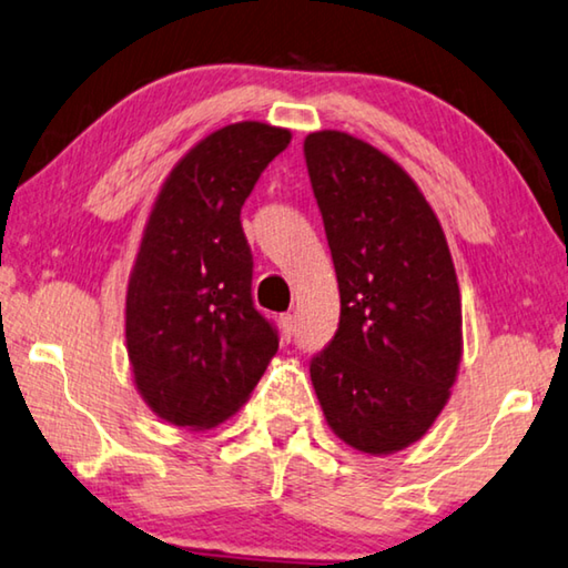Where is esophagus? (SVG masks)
I'll use <instances>...</instances> for the list:
<instances>
[{"label": "esophagus", "instance_id": "esophagus-1", "mask_svg": "<svg viewBox=\"0 0 568 568\" xmlns=\"http://www.w3.org/2000/svg\"><path fill=\"white\" fill-rule=\"evenodd\" d=\"M293 333H295V316H293V313H283V316H281V336H283L285 344L293 338Z\"/></svg>", "mask_w": 568, "mask_h": 568}]
</instances>
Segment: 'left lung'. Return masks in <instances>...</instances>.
<instances>
[{
	"instance_id": "obj_1",
	"label": "left lung",
	"mask_w": 568,
	"mask_h": 568,
	"mask_svg": "<svg viewBox=\"0 0 568 568\" xmlns=\"http://www.w3.org/2000/svg\"><path fill=\"white\" fill-rule=\"evenodd\" d=\"M303 154L341 295L338 328L311 358L313 389L346 445L394 453L432 427L460 366L445 232L407 171L362 139L316 131Z\"/></svg>"
}]
</instances>
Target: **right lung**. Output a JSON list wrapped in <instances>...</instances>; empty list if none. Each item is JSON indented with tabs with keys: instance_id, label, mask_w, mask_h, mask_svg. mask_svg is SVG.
<instances>
[{
	"instance_id": "obj_1",
	"label": "right lung",
	"mask_w": 568,
	"mask_h": 568,
	"mask_svg": "<svg viewBox=\"0 0 568 568\" xmlns=\"http://www.w3.org/2000/svg\"><path fill=\"white\" fill-rule=\"evenodd\" d=\"M291 131L242 121L189 151L161 186L125 295V346L143 402L179 427H214L247 402L277 351L252 303L242 204Z\"/></svg>"
}]
</instances>
